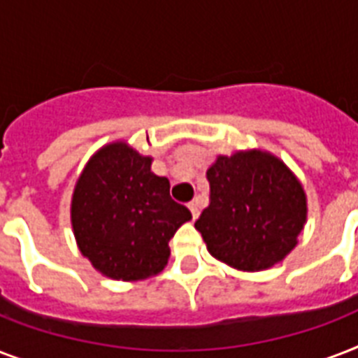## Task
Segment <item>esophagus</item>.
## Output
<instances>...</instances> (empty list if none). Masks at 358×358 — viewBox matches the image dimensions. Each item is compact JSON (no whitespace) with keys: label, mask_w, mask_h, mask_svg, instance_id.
Returning a JSON list of instances; mask_svg holds the SVG:
<instances>
[{"label":"esophagus","mask_w":358,"mask_h":358,"mask_svg":"<svg viewBox=\"0 0 358 358\" xmlns=\"http://www.w3.org/2000/svg\"><path fill=\"white\" fill-rule=\"evenodd\" d=\"M187 208H189V212H191V215H193V219L199 217V204H196V202H189V204H187Z\"/></svg>","instance_id":"1"}]
</instances>
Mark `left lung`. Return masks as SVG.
Listing matches in <instances>:
<instances>
[{
	"label": "left lung",
	"mask_w": 358,
	"mask_h": 358,
	"mask_svg": "<svg viewBox=\"0 0 358 358\" xmlns=\"http://www.w3.org/2000/svg\"><path fill=\"white\" fill-rule=\"evenodd\" d=\"M210 206L196 219L208 252L239 271L269 269L295 249L306 193L294 171L260 148L217 156L208 169Z\"/></svg>",
	"instance_id": "left-lung-1"
}]
</instances>
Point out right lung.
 Instances as JSON below:
<instances>
[{
  "instance_id": "1",
  "label": "right lung",
  "mask_w": 358,
  "mask_h": 358,
  "mask_svg": "<svg viewBox=\"0 0 358 358\" xmlns=\"http://www.w3.org/2000/svg\"><path fill=\"white\" fill-rule=\"evenodd\" d=\"M152 157L126 141L89 157L74 185L70 223L78 249L103 277L124 282L163 271L169 241L191 212L169 195V180L152 173Z\"/></svg>"
}]
</instances>
